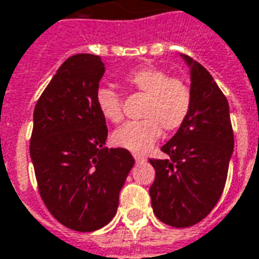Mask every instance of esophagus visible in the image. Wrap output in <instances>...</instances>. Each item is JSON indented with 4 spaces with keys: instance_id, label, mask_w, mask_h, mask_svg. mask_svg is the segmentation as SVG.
Returning <instances> with one entry per match:
<instances>
[{
    "instance_id": "obj_1",
    "label": "esophagus",
    "mask_w": 259,
    "mask_h": 259,
    "mask_svg": "<svg viewBox=\"0 0 259 259\" xmlns=\"http://www.w3.org/2000/svg\"><path fill=\"white\" fill-rule=\"evenodd\" d=\"M134 159L137 160V162H144V160H145V158H144L142 155H137V153H135V155H134Z\"/></svg>"
}]
</instances>
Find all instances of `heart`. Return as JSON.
<instances>
[{
	"label": "heart",
	"instance_id": "b5f03b06",
	"mask_svg": "<svg viewBox=\"0 0 259 259\" xmlns=\"http://www.w3.org/2000/svg\"><path fill=\"white\" fill-rule=\"evenodd\" d=\"M125 84L134 92L145 94L140 121H130L112 134L114 145L131 152L144 153L159 140L162 128L178 131L192 110V90L183 78L170 77L158 67H141L125 76ZM100 114L110 122L122 119V97L118 92L101 85L96 92Z\"/></svg>",
	"mask_w": 259,
	"mask_h": 259
}]
</instances>
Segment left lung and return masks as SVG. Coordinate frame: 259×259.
I'll use <instances>...</instances> for the list:
<instances>
[{"label":"left lung","mask_w":259,"mask_h":259,"mask_svg":"<svg viewBox=\"0 0 259 259\" xmlns=\"http://www.w3.org/2000/svg\"><path fill=\"white\" fill-rule=\"evenodd\" d=\"M190 66L192 110L174 138L160 148L166 159H149L155 181L149 196L155 215L172 227H190L214 208L226 186L234 134L228 101L211 74Z\"/></svg>","instance_id":"obj_1"}]
</instances>
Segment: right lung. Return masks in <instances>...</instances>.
<instances>
[{
	"instance_id": "obj_1",
	"label": "right lung",
	"mask_w": 259,
	"mask_h": 259,
	"mask_svg": "<svg viewBox=\"0 0 259 259\" xmlns=\"http://www.w3.org/2000/svg\"><path fill=\"white\" fill-rule=\"evenodd\" d=\"M104 70L96 55L66 59L33 111L29 152L39 194L60 224L81 233L111 222L135 163L124 148H104L108 130L96 104Z\"/></svg>"
}]
</instances>
